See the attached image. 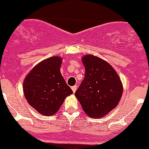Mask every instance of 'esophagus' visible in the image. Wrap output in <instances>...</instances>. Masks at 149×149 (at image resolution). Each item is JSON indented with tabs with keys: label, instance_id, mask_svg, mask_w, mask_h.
Listing matches in <instances>:
<instances>
[{
	"label": "esophagus",
	"instance_id": "34e87169",
	"mask_svg": "<svg viewBox=\"0 0 149 149\" xmlns=\"http://www.w3.org/2000/svg\"><path fill=\"white\" fill-rule=\"evenodd\" d=\"M72 90L73 93H75V91H77V86H76V85H74V86L72 87Z\"/></svg>",
	"mask_w": 149,
	"mask_h": 149
}]
</instances>
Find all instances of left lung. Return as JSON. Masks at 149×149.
<instances>
[{"label": "left lung", "mask_w": 149, "mask_h": 149, "mask_svg": "<svg viewBox=\"0 0 149 149\" xmlns=\"http://www.w3.org/2000/svg\"><path fill=\"white\" fill-rule=\"evenodd\" d=\"M85 77L75 92L85 114L91 118L108 114L120 103L123 85L111 64L102 58L88 54L82 57Z\"/></svg>", "instance_id": "8db88e82"}]
</instances>
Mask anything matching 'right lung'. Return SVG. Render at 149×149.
Wrapping results in <instances>:
<instances>
[{"label":"right lung","instance_id":"obj_1","mask_svg":"<svg viewBox=\"0 0 149 149\" xmlns=\"http://www.w3.org/2000/svg\"><path fill=\"white\" fill-rule=\"evenodd\" d=\"M62 58L50 57L42 60L26 74L23 92L28 104L44 116L59 110L67 96L73 93L61 74Z\"/></svg>","mask_w":149,"mask_h":149}]
</instances>
